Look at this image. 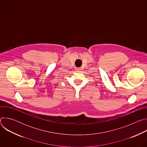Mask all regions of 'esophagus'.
Segmentation results:
<instances>
[{
  "mask_svg": "<svg viewBox=\"0 0 147 147\" xmlns=\"http://www.w3.org/2000/svg\"><path fill=\"white\" fill-rule=\"evenodd\" d=\"M81 70V68H76V70L77 71H79V70Z\"/></svg>",
  "mask_w": 147,
  "mask_h": 147,
  "instance_id": "1",
  "label": "esophagus"
}]
</instances>
